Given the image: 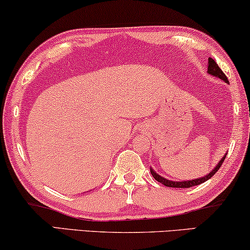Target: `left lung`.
Returning <instances> with one entry per match:
<instances>
[{"label": "left lung", "mask_w": 250, "mask_h": 250, "mask_svg": "<svg viewBox=\"0 0 250 250\" xmlns=\"http://www.w3.org/2000/svg\"><path fill=\"white\" fill-rule=\"evenodd\" d=\"M207 73L209 75H213V76H215V77H218L220 80H223L225 83H229L228 77L225 76V74L221 70V68L218 67V64L215 62V60L211 59V58H208ZM225 157H227V155H225L224 157H222L220 163H218L217 165L215 166V168L211 170V172H209V174H207V175L204 176V177H200V179H194V180H189V181H181V182H177V181H170V180L165 179V177H162L159 175V174H157L155 170L151 168V167H150V172H151L153 179L157 180L158 182H160L166 187H169V188H191V187H194V186H199V184L206 182L207 180H209L210 177L213 176L218 169H220L221 165L224 162Z\"/></svg>", "instance_id": "left-lung-1"}]
</instances>
